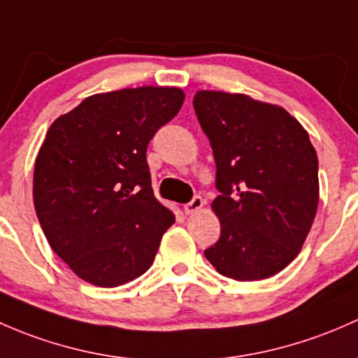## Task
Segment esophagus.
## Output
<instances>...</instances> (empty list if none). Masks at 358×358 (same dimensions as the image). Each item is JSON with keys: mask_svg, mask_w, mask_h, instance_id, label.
<instances>
[{"mask_svg": "<svg viewBox=\"0 0 358 358\" xmlns=\"http://www.w3.org/2000/svg\"><path fill=\"white\" fill-rule=\"evenodd\" d=\"M203 205H205L203 198H201V196H194L193 200L189 201V203L184 205V213H186V215H191V213H196L198 210L203 208Z\"/></svg>", "mask_w": 358, "mask_h": 358, "instance_id": "34e87169", "label": "esophagus"}]
</instances>
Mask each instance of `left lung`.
Returning <instances> with one entry per match:
<instances>
[{"label":"left lung","instance_id":"1","mask_svg":"<svg viewBox=\"0 0 358 358\" xmlns=\"http://www.w3.org/2000/svg\"><path fill=\"white\" fill-rule=\"evenodd\" d=\"M193 106L220 191L212 201L220 238L206 260L236 281L271 278L300 253L315 219L319 164L308 132L282 106L248 94L201 90Z\"/></svg>","mask_w":358,"mask_h":358}]
</instances>
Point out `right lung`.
I'll list each match as a JSON object with an SVG mask.
<instances>
[{
    "mask_svg": "<svg viewBox=\"0 0 358 358\" xmlns=\"http://www.w3.org/2000/svg\"><path fill=\"white\" fill-rule=\"evenodd\" d=\"M182 103L180 87H127L86 98L48 129L34 208L53 252L83 281L115 288L152 267L176 215L155 198L146 148Z\"/></svg>",
    "mask_w": 358,
    "mask_h": 358,
    "instance_id": "obj_1",
    "label": "right lung"
}]
</instances>
